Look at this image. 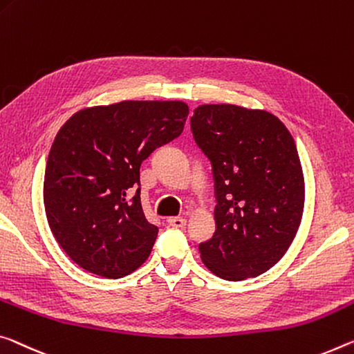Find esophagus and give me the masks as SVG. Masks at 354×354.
<instances>
[{
	"instance_id": "1",
	"label": "esophagus",
	"mask_w": 354,
	"mask_h": 354,
	"mask_svg": "<svg viewBox=\"0 0 354 354\" xmlns=\"http://www.w3.org/2000/svg\"><path fill=\"white\" fill-rule=\"evenodd\" d=\"M167 222H168V225L173 228H183L187 223L186 218H183V217H170Z\"/></svg>"
}]
</instances>
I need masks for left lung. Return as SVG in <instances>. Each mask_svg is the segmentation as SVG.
Here are the masks:
<instances>
[{
    "instance_id": "obj_1",
    "label": "left lung",
    "mask_w": 354,
    "mask_h": 354,
    "mask_svg": "<svg viewBox=\"0 0 354 354\" xmlns=\"http://www.w3.org/2000/svg\"><path fill=\"white\" fill-rule=\"evenodd\" d=\"M211 160L216 233L200 244L212 274L244 280L285 255L304 211V175L295 140L277 116L232 104H205L190 118Z\"/></svg>"
}]
</instances>
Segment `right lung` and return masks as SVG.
Listing matches in <instances>:
<instances>
[{
    "label": "right lung",
    "instance_id": "add662e5",
    "mask_svg": "<svg viewBox=\"0 0 354 354\" xmlns=\"http://www.w3.org/2000/svg\"><path fill=\"white\" fill-rule=\"evenodd\" d=\"M181 100H122L88 106L56 133L44 176L50 230L72 261L120 279L147 261L157 238L143 214L140 165L183 132Z\"/></svg>",
    "mask_w": 354,
    "mask_h": 354
}]
</instances>
